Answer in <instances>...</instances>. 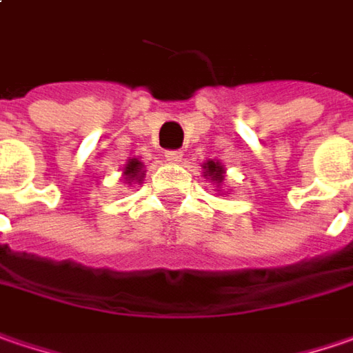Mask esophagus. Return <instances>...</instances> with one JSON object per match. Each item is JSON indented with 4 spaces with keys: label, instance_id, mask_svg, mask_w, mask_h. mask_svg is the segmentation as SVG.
<instances>
[{
    "label": "esophagus",
    "instance_id": "obj_1",
    "mask_svg": "<svg viewBox=\"0 0 353 353\" xmlns=\"http://www.w3.org/2000/svg\"><path fill=\"white\" fill-rule=\"evenodd\" d=\"M181 156H183V152H181V150H170V152H165V160L170 161V163H177V161H181Z\"/></svg>",
    "mask_w": 353,
    "mask_h": 353
}]
</instances>
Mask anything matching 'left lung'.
I'll list each match as a JSON object with an SVG mask.
<instances>
[{
    "instance_id": "8db88e82",
    "label": "left lung",
    "mask_w": 353,
    "mask_h": 353,
    "mask_svg": "<svg viewBox=\"0 0 353 353\" xmlns=\"http://www.w3.org/2000/svg\"><path fill=\"white\" fill-rule=\"evenodd\" d=\"M201 170H203V177L209 179L217 190L215 192L219 193V195H227V192H223L221 185L223 181H225V165H223L219 160H207L203 161V165H201Z\"/></svg>"
}]
</instances>
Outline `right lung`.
<instances>
[{
    "label": "right lung",
    "instance_id": "add662e5",
    "mask_svg": "<svg viewBox=\"0 0 353 353\" xmlns=\"http://www.w3.org/2000/svg\"><path fill=\"white\" fill-rule=\"evenodd\" d=\"M146 176V170H144V161L140 158H130L126 161V165L122 168V177H124V183L134 185V183H142Z\"/></svg>",
    "mask_w": 353,
    "mask_h": 353
}]
</instances>
